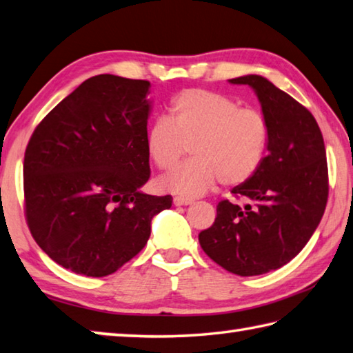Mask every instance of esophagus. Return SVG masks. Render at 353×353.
Wrapping results in <instances>:
<instances>
[{"label": "esophagus", "instance_id": "obj_1", "mask_svg": "<svg viewBox=\"0 0 353 353\" xmlns=\"http://www.w3.org/2000/svg\"><path fill=\"white\" fill-rule=\"evenodd\" d=\"M174 205L176 207H182V205H190V203H193V201H191V199H185V197H174Z\"/></svg>", "mask_w": 353, "mask_h": 353}]
</instances>
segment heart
Returning <instances> with one entry per match:
<instances>
[{"label": "heart", "instance_id": "b5f03b06", "mask_svg": "<svg viewBox=\"0 0 353 353\" xmlns=\"http://www.w3.org/2000/svg\"><path fill=\"white\" fill-rule=\"evenodd\" d=\"M272 130L264 112L241 108L225 94L187 89L171 100L168 119L157 120L146 134V151L160 171H170L160 185L181 196H201L219 181L241 187L258 174L270 150Z\"/></svg>", "mask_w": 353, "mask_h": 353}]
</instances>
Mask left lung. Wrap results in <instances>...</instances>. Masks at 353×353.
Wrapping results in <instances>:
<instances>
[{
    "label": "left lung",
    "mask_w": 353,
    "mask_h": 353,
    "mask_svg": "<svg viewBox=\"0 0 353 353\" xmlns=\"http://www.w3.org/2000/svg\"><path fill=\"white\" fill-rule=\"evenodd\" d=\"M252 86L270 123V150L252 181L232 190L245 207L223 199L199 242L216 264L239 276L276 270L315 232L329 197L324 140L312 112L261 75L230 80Z\"/></svg>",
    "instance_id": "obj_1"
}]
</instances>
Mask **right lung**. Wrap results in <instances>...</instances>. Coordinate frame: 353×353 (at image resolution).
I'll return each mask as SVG.
<instances>
[{
  "label": "right lung",
  "mask_w": 353,
  "mask_h": 353,
  "mask_svg": "<svg viewBox=\"0 0 353 353\" xmlns=\"http://www.w3.org/2000/svg\"><path fill=\"white\" fill-rule=\"evenodd\" d=\"M148 80L101 74L83 81L35 131L24 152V216L32 238L77 274L108 276L151 234L172 197L143 194Z\"/></svg>",
  "instance_id": "right-lung-1"
}]
</instances>
